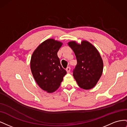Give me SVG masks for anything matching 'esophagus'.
I'll list each match as a JSON object with an SVG mask.
<instances>
[{
    "label": "esophagus",
    "instance_id": "1",
    "mask_svg": "<svg viewBox=\"0 0 127 127\" xmlns=\"http://www.w3.org/2000/svg\"><path fill=\"white\" fill-rule=\"evenodd\" d=\"M66 71L68 73H69L70 71V68L69 67H68L66 68Z\"/></svg>",
    "mask_w": 127,
    "mask_h": 127
}]
</instances>
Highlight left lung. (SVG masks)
<instances>
[{
	"label": "left lung",
	"mask_w": 127,
	"mask_h": 127,
	"mask_svg": "<svg viewBox=\"0 0 127 127\" xmlns=\"http://www.w3.org/2000/svg\"><path fill=\"white\" fill-rule=\"evenodd\" d=\"M68 45L74 52L77 64L73 76L78 86L84 90H90L97 83L102 76L103 62L98 51L90 42L82 41L79 44L75 41Z\"/></svg>",
	"instance_id": "1"
}]
</instances>
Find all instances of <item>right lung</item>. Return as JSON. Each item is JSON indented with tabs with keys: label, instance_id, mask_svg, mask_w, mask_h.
<instances>
[{
	"label": "right lung",
	"instance_id": "obj_1",
	"mask_svg": "<svg viewBox=\"0 0 127 127\" xmlns=\"http://www.w3.org/2000/svg\"><path fill=\"white\" fill-rule=\"evenodd\" d=\"M63 44L53 39L46 40L34 50L31 59L30 67L34 79L42 90L49 93L58 89L67 74L57 55Z\"/></svg>",
	"mask_w": 127,
	"mask_h": 127
}]
</instances>
